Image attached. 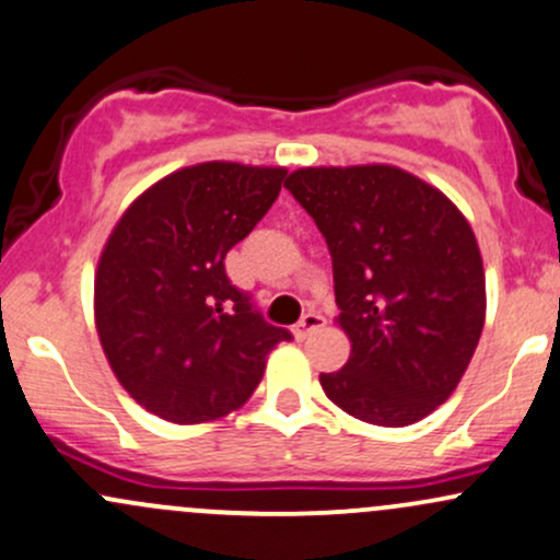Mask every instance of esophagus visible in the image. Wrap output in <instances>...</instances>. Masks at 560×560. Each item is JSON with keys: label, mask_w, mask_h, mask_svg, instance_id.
<instances>
[{"label": "esophagus", "mask_w": 560, "mask_h": 560, "mask_svg": "<svg viewBox=\"0 0 560 560\" xmlns=\"http://www.w3.org/2000/svg\"><path fill=\"white\" fill-rule=\"evenodd\" d=\"M325 325V317L319 312H306L304 317L299 319V325L296 328H293V332H296V338H306V336H312L314 330H319Z\"/></svg>", "instance_id": "34e87169"}]
</instances>
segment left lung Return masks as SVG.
I'll use <instances>...</instances> for the list:
<instances>
[{"label":"left lung","instance_id":"left-lung-1","mask_svg":"<svg viewBox=\"0 0 560 560\" xmlns=\"http://www.w3.org/2000/svg\"><path fill=\"white\" fill-rule=\"evenodd\" d=\"M323 232L351 357L325 394L373 425H410L466 373L483 328V267L447 196L394 166L299 168L285 182Z\"/></svg>","mask_w":560,"mask_h":560}]
</instances>
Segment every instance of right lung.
<instances>
[{"mask_svg":"<svg viewBox=\"0 0 560 560\" xmlns=\"http://www.w3.org/2000/svg\"><path fill=\"white\" fill-rule=\"evenodd\" d=\"M285 168L198 163L142 192L94 278L100 343L121 386L172 423L241 407L291 330L269 325L224 269L280 196Z\"/></svg>","mask_w":560,"mask_h":560,"instance_id":"add662e5","label":"right lung"}]
</instances>
